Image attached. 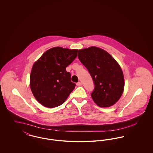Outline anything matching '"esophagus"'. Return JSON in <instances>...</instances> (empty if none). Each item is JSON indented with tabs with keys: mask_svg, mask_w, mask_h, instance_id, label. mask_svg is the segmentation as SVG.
<instances>
[{
	"mask_svg": "<svg viewBox=\"0 0 153 153\" xmlns=\"http://www.w3.org/2000/svg\"><path fill=\"white\" fill-rule=\"evenodd\" d=\"M76 85H77V86H78V87H80V86H81V82H78L77 84H76Z\"/></svg>",
	"mask_w": 153,
	"mask_h": 153,
	"instance_id": "34e87169",
	"label": "esophagus"
}]
</instances>
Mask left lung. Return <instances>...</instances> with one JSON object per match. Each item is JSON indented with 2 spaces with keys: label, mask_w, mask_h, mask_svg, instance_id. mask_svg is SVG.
<instances>
[{
  "label": "left lung",
  "mask_w": 153,
  "mask_h": 153,
  "mask_svg": "<svg viewBox=\"0 0 153 153\" xmlns=\"http://www.w3.org/2000/svg\"><path fill=\"white\" fill-rule=\"evenodd\" d=\"M78 58L94 81L91 97L100 107L113 105L123 92L124 80L119 64L108 53L97 47L79 50Z\"/></svg>",
  "instance_id": "8db88e82"
}]
</instances>
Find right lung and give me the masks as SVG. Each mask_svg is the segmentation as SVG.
<instances>
[{
  "instance_id": "right-lung-1",
  "label": "right lung",
  "mask_w": 153,
  "mask_h": 153,
  "mask_svg": "<svg viewBox=\"0 0 153 153\" xmlns=\"http://www.w3.org/2000/svg\"><path fill=\"white\" fill-rule=\"evenodd\" d=\"M77 49L55 47L45 51L33 66L30 86L36 100L46 107L62 104L74 89L66 71L77 55Z\"/></svg>"
}]
</instances>
